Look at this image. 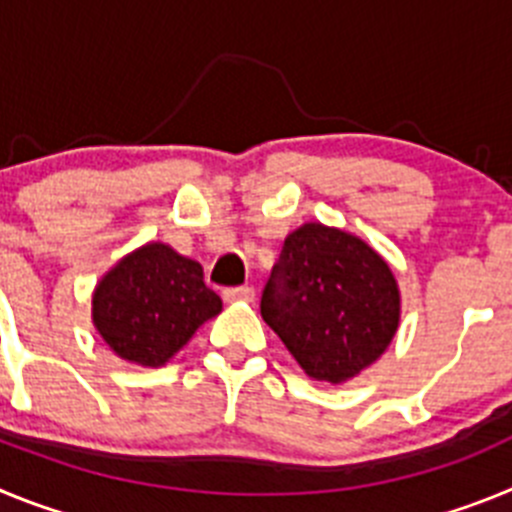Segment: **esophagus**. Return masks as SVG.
Segmentation results:
<instances>
[{
	"instance_id": "1",
	"label": "esophagus",
	"mask_w": 512,
	"mask_h": 512,
	"mask_svg": "<svg viewBox=\"0 0 512 512\" xmlns=\"http://www.w3.org/2000/svg\"><path fill=\"white\" fill-rule=\"evenodd\" d=\"M225 302H251L253 287H230L223 292Z\"/></svg>"
}]
</instances>
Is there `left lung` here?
I'll return each mask as SVG.
<instances>
[{
  "label": "left lung",
  "mask_w": 512,
  "mask_h": 512,
  "mask_svg": "<svg viewBox=\"0 0 512 512\" xmlns=\"http://www.w3.org/2000/svg\"><path fill=\"white\" fill-rule=\"evenodd\" d=\"M392 266L364 238L305 223L284 238L261 318L315 382L343 384L372 366L400 328Z\"/></svg>",
  "instance_id": "obj_1"
}]
</instances>
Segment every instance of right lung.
<instances>
[{
    "instance_id": "add662e5",
    "label": "right lung",
    "mask_w": 512,
    "mask_h": 512,
    "mask_svg": "<svg viewBox=\"0 0 512 512\" xmlns=\"http://www.w3.org/2000/svg\"><path fill=\"white\" fill-rule=\"evenodd\" d=\"M223 300L200 261L151 241L104 271L92 292V323L117 359L146 369L169 364Z\"/></svg>"
}]
</instances>
